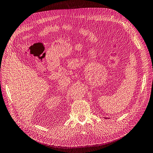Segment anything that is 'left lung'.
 Here are the masks:
<instances>
[{
	"label": "left lung",
	"mask_w": 153,
	"mask_h": 153,
	"mask_svg": "<svg viewBox=\"0 0 153 153\" xmlns=\"http://www.w3.org/2000/svg\"><path fill=\"white\" fill-rule=\"evenodd\" d=\"M105 119H106V118H105Z\"/></svg>",
	"instance_id": "8db88e82"
}]
</instances>
